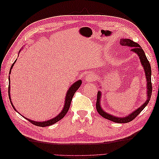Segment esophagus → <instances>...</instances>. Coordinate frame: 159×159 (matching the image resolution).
Instances as JSON below:
<instances>
[{
    "label": "esophagus",
    "mask_w": 159,
    "mask_h": 159,
    "mask_svg": "<svg viewBox=\"0 0 159 159\" xmlns=\"http://www.w3.org/2000/svg\"><path fill=\"white\" fill-rule=\"evenodd\" d=\"M88 82H90V81H93L95 80V75L93 74H89L88 75H86L85 79Z\"/></svg>",
    "instance_id": "esophagus-1"
}]
</instances>
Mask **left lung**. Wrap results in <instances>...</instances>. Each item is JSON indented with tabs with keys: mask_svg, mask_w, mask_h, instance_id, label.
Instances as JSON below:
<instances>
[{
	"mask_svg": "<svg viewBox=\"0 0 159 159\" xmlns=\"http://www.w3.org/2000/svg\"><path fill=\"white\" fill-rule=\"evenodd\" d=\"M119 43L122 46H129L130 48H131V50L134 53H136V54L138 55V56L139 57L141 63L145 72V76H146L147 82V99L140 107L134 111H133L131 114H129V115H127V116L125 117H117L115 116H113V115H111L106 112H105L103 110V109L101 107L100 100H101V98H102V93H101L100 91H99L98 93L97 102H96V109H97L98 113L105 119L110 120V121H113L115 123H129L130 121H133V120L144 109V108L147 106V104L149 102V101H150L151 95H152V84H151V68L150 63H149V61L145 56V52H144L142 48L138 44V43L134 42L130 39H123V38H122L121 40H120Z\"/></svg>",
	"mask_w": 159,
	"mask_h": 159,
	"instance_id": "8db88e82",
	"label": "left lung"
}]
</instances>
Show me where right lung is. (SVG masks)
I'll use <instances>...</instances> for the list:
<instances>
[{"label": "right lung", "instance_id": "add662e5", "mask_svg": "<svg viewBox=\"0 0 159 159\" xmlns=\"http://www.w3.org/2000/svg\"><path fill=\"white\" fill-rule=\"evenodd\" d=\"M15 61H16V60ZM15 61L14 62V63L12 65V66H11V70H10V72H9V74H11V69L12 68L13 66L14 65V63H15ZM8 80H9L8 95H9V99H10V101H11V95H11L10 94V87H11V86H10V76L8 77ZM81 82H82V81H81V80H78V81H75V82L74 84H72V85L69 88V89L68 90V91H67V93L66 95V99H65L64 107L63 109H62L60 113V114L57 115V116L55 117L54 118H53V119H52L50 120H48V121H43V122H38V121H32V120H30L29 119H27V118H26V119L28 120V121H30L33 125H34L42 127H46V126H50V125H52L56 123L57 121H59L60 120L63 118L65 116V115H66V113H68V110H69V108H70V104H71V100H72V98H73L74 95L75 94V91L78 90L79 89V88L80 87V85L81 84ZM11 103L12 106L14 109V110L16 111V109L14 108L13 104L12 103L11 101Z\"/></svg>", "mask_w": 159, "mask_h": 159}]
</instances>
